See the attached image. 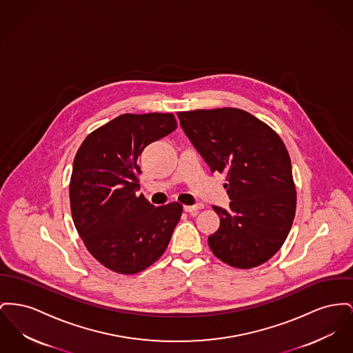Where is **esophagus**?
Masks as SVG:
<instances>
[{"mask_svg":"<svg viewBox=\"0 0 353 353\" xmlns=\"http://www.w3.org/2000/svg\"><path fill=\"white\" fill-rule=\"evenodd\" d=\"M204 207L203 204H194V205H185L184 207V210L187 212V213H196L199 209H201V208Z\"/></svg>","mask_w":353,"mask_h":353,"instance_id":"esophagus-1","label":"esophagus"}]
</instances>
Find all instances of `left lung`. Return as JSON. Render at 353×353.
Instances as JSON below:
<instances>
[{"mask_svg":"<svg viewBox=\"0 0 353 353\" xmlns=\"http://www.w3.org/2000/svg\"><path fill=\"white\" fill-rule=\"evenodd\" d=\"M210 172L227 174L228 209L213 207L220 227L208 237L221 261L248 270L281 248L290 233L296 189L288 150L270 126L236 108L177 113Z\"/></svg>","mask_w":353,"mask_h":353,"instance_id":"1","label":"left lung"}]
</instances>
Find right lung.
<instances>
[{"instance_id":"1","label":"right lung","mask_w":353,"mask_h":353,"mask_svg":"<svg viewBox=\"0 0 353 353\" xmlns=\"http://www.w3.org/2000/svg\"><path fill=\"white\" fill-rule=\"evenodd\" d=\"M177 128L170 113L121 114L92 132L80 146L69 187L74 227L90 254L123 274L161 257L183 207H154L140 189L139 157Z\"/></svg>"}]
</instances>
